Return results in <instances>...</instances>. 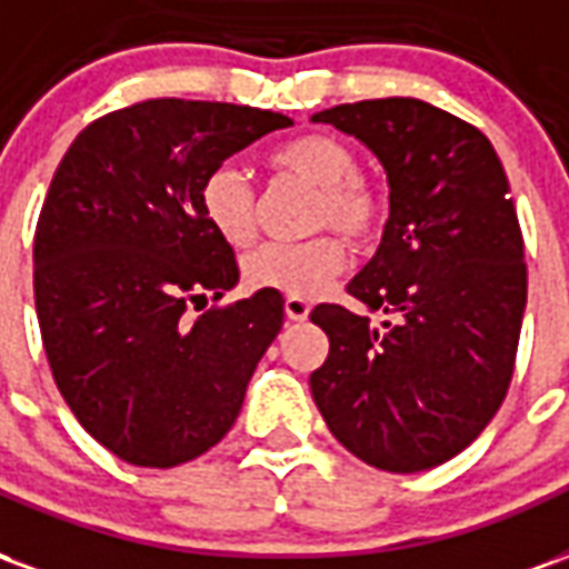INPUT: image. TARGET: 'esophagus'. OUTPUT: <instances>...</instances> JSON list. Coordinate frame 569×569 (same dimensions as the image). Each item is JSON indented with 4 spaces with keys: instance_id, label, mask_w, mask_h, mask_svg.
I'll return each instance as SVG.
<instances>
[{
    "instance_id": "esophagus-1",
    "label": "esophagus",
    "mask_w": 569,
    "mask_h": 569,
    "mask_svg": "<svg viewBox=\"0 0 569 569\" xmlns=\"http://www.w3.org/2000/svg\"><path fill=\"white\" fill-rule=\"evenodd\" d=\"M283 308H286V317L289 320H308V313H310V305L305 301V298H296V296H286L283 301Z\"/></svg>"
}]
</instances>
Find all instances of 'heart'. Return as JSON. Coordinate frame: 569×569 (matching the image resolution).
Listing matches in <instances>:
<instances>
[{"mask_svg": "<svg viewBox=\"0 0 569 569\" xmlns=\"http://www.w3.org/2000/svg\"><path fill=\"white\" fill-rule=\"evenodd\" d=\"M271 173L296 176L317 188L310 203V228H335L353 243H366L383 219L381 191L357 173V154L326 133L296 137L268 151ZM200 216L228 247H249L256 237V191L231 167L212 170L198 191ZM345 268V243L335 234L298 243H264L243 259V280L252 289H273L283 296L308 298L320 292Z\"/></svg>", "mask_w": 569, "mask_h": 569, "instance_id": "b5f03b06", "label": "heart"}]
</instances>
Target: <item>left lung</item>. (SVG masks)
I'll list each match as a JSON object with an SVG mask.
<instances>
[{
  "label": "left lung",
  "instance_id": "left-lung-1",
  "mask_svg": "<svg viewBox=\"0 0 569 569\" xmlns=\"http://www.w3.org/2000/svg\"><path fill=\"white\" fill-rule=\"evenodd\" d=\"M313 121L366 142L387 170L390 219L341 305L310 320L329 357L310 375L326 427L383 472H423L463 451L506 399L527 305L525 237L490 140L463 118L387 97Z\"/></svg>",
  "mask_w": 569,
  "mask_h": 569
}]
</instances>
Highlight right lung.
I'll return each instance as SVG.
<instances>
[{"label": "right lung", "mask_w": 569, "mask_h": 569, "mask_svg": "<svg viewBox=\"0 0 569 569\" xmlns=\"http://www.w3.org/2000/svg\"><path fill=\"white\" fill-rule=\"evenodd\" d=\"M292 118L146 100L97 118L57 167L32 243L48 366L72 415L124 463H188L234 427L283 326V296L234 305V249L203 222L200 182Z\"/></svg>", "instance_id": "right-lung-1"}]
</instances>
